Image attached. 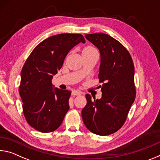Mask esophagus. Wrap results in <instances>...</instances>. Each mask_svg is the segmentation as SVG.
<instances>
[{
  "label": "esophagus",
  "mask_w": 160,
  "mask_h": 160,
  "mask_svg": "<svg viewBox=\"0 0 160 160\" xmlns=\"http://www.w3.org/2000/svg\"><path fill=\"white\" fill-rule=\"evenodd\" d=\"M81 91L80 90H72V95H81Z\"/></svg>",
  "instance_id": "1"
}]
</instances>
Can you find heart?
<instances>
[{"mask_svg":"<svg viewBox=\"0 0 160 160\" xmlns=\"http://www.w3.org/2000/svg\"><path fill=\"white\" fill-rule=\"evenodd\" d=\"M92 51H97V50H96L95 48H92V47L88 46V47H86V48H84V49H83L82 52H92Z\"/></svg>","mask_w":160,"mask_h":160,"instance_id":"1","label":"heart"}]
</instances>
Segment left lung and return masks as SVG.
<instances>
[{
    "label": "left lung",
    "instance_id": "1",
    "mask_svg": "<svg viewBox=\"0 0 160 160\" xmlns=\"http://www.w3.org/2000/svg\"><path fill=\"white\" fill-rule=\"evenodd\" d=\"M100 53L99 79L102 98L95 100L87 94V105L82 110L83 122L96 135L105 136L123 125L135 101V68L128 50L108 34L85 35Z\"/></svg>",
    "mask_w": 160,
    "mask_h": 160
}]
</instances>
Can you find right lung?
I'll use <instances>...</instances> for the list:
<instances>
[{"mask_svg":"<svg viewBox=\"0 0 160 160\" xmlns=\"http://www.w3.org/2000/svg\"><path fill=\"white\" fill-rule=\"evenodd\" d=\"M80 42H85L80 34L49 37L34 48L22 67L19 88L22 110L28 123L38 131L57 130L69 110L71 91L55 88L52 79L68 53Z\"/></svg>","mask_w":160,"mask_h":160,"instance_id":"obj_1","label":"right lung"}]
</instances>
